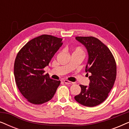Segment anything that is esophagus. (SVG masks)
I'll list each match as a JSON object with an SVG mask.
<instances>
[{"label":"esophagus","instance_id":"obj_1","mask_svg":"<svg viewBox=\"0 0 129 129\" xmlns=\"http://www.w3.org/2000/svg\"><path fill=\"white\" fill-rule=\"evenodd\" d=\"M63 81H64V83H66V84H73L75 83H74V82H70V81H69L68 80H64Z\"/></svg>","mask_w":129,"mask_h":129}]
</instances>
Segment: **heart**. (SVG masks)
<instances>
[{"mask_svg": "<svg viewBox=\"0 0 129 129\" xmlns=\"http://www.w3.org/2000/svg\"><path fill=\"white\" fill-rule=\"evenodd\" d=\"M75 51H81V52H82V50L80 48H77Z\"/></svg>", "mask_w": 129, "mask_h": 129, "instance_id": "1", "label": "heart"}]
</instances>
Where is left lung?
I'll return each mask as SVG.
<instances>
[{"label":"left lung","instance_id":"obj_1","mask_svg":"<svg viewBox=\"0 0 129 129\" xmlns=\"http://www.w3.org/2000/svg\"><path fill=\"white\" fill-rule=\"evenodd\" d=\"M77 40L85 46L89 54L86 72L91 73L89 86L80 84V94L75 96L81 105L94 107L105 101L116 78L115 59L107 46L94 37L77 36Z\"/></svg>","mask_w":129,"mask_h":129}]
</instances>
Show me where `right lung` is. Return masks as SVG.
I'll list each match as a JSON object with an SVG mask.
<instances>
[{
    "label": "right lung",
    "mask_w": 129,
    "mask_h": 129,
    "mask_svg": "<svg viewBox=\"0 0 129 129\" xmlns=\"http://www.w3.org/2000/svg\"><path fill=\"white\" fill-rule=\"evenodd\" d=\"M62 39L42 35L27 42L17 53L14 63V75L19 91L33 105L49 101L55 94L60 81L45 75L55 53L62 45Z\"/></svg>",
    "instance_id": "obj_1"
}]
</instances>
